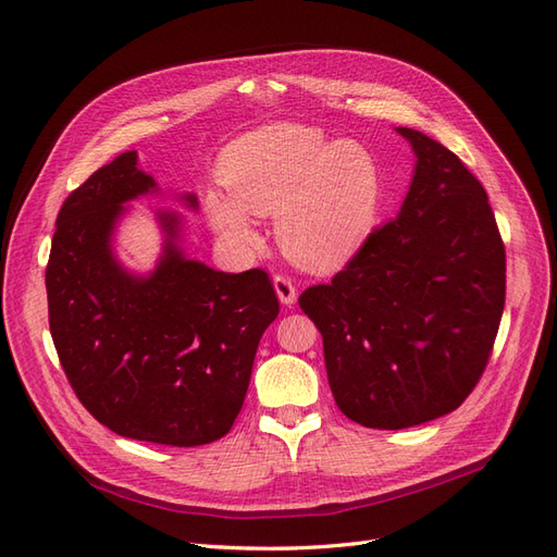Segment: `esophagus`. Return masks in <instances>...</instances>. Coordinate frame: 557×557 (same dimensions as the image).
I'll use <instances>...</instances> for the list:
<instances>
[{
	"mask_svg": "<svg viewBox=\"0 0 557 557\" xmlns=\"http://www.w3.org/2000/svg\"><path fill=\"white\" fill-rule=\"evenodd\" d=\"M274 290H276L278 299H281V305H285V307H293L295 301H297L295 285H293V281L288 276H281V274L274 276Z\"/></svg>",
	"mask_w": 557,
	"mask_h": 557,
	"instance_id": "34e87169",
	"label": "esophagus"
}]
</instances>
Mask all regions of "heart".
<instances>
[{
  "mask_svg": "<svg viewBox=\"0 0 557 557\" xmlns=\"http://www.w3.org/2000/svg\"><path fill=\"white\" fill-rule=\"evenodd\" d=\"M232 195L209 193L211 227L239 248L258 246L250 213L276 218L288 258L311 272H336L372 237L381 213V172L356 139L274 123L244 134L223 158Z\"/></svg>",
  "mask_w": 557,
  "mask_h": 557,
  "instance_id": "b5f03b06",
  "label": "heart"
}]
</instances>
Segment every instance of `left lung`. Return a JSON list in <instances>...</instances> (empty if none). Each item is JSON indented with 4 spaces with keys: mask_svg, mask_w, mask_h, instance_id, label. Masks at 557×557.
I'll return each mask as SVG.
<instances>
[{
    "mask_svg": "<svg viewBox=\"0 0 557 557\" xmlns=\"http://www.w3.org/2000/svg\"><path fill=\"white\" fill-rule=\"evenodd\" d=\"M416 166L395 221L299 307L323 334L336 407L376 430L455 411L491 358L507 256L483 185L428 134L395 127Z\"/></svg>",
    "mask_w": 557,
    "mask_h": 557,
    "instance_id": "1",
    "label": "left lung"
}]
</instances>
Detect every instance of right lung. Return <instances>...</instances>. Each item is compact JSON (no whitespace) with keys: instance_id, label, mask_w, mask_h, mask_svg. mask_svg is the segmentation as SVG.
I'll list each match as a JSON object with an SVG mask.
<instances>
[{"instance_id":"1","label":"right lung","mask_w":557,"mask_h":557,"mask_svg":"<svg viewBox=\"0 0 557 557\" xmlns=\"http://www.w3.org/2000/svg\"><path fill=\"white\" fill-rule=\"evenodd\" d=\"M162 195L137 150L76 188L58 213L46 267L48 323L76 397L127 440L201 446L239 416L252 360L278 299L262 269L242 274L188 258L185 218L158 209L162 252L146 274L115 256L129 201ZM197 211L195 193L176 195Z\"/></svg>"}]
</instances>
